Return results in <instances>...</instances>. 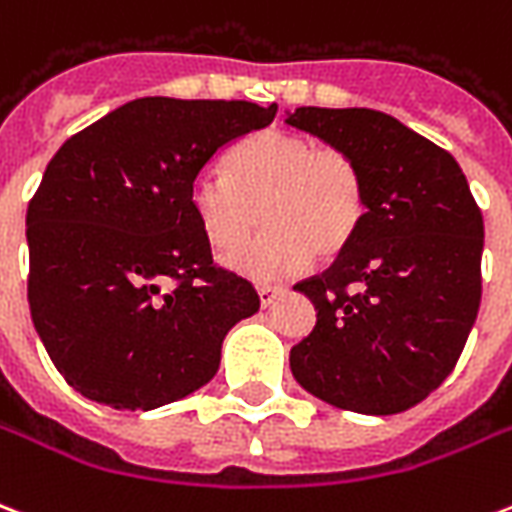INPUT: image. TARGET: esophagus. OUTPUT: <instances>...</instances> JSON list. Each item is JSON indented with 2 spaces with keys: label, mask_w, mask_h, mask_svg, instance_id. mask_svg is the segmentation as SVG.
<instances>
[{
  "label": "esophagus",
  "mask_w": 512,
  "mask_h": 512,
  "mask_svg": "<svg viewBox=\"0 0 512 512\" xmlns=\"http://www.w3.org/2000/svg\"><path fill=\"white\" fill-rule=\"evenodd\" d=\"M284 292V287H276V284H263V287H257V295H260V306H271L273 300L279 298Z\"/></svg>",
  "instance_id": "esophagus-1"
}]
</instances>
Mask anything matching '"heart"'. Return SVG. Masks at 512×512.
I'll return each mask as SVG.
<instances>
[{
	"label": "heart",
	"instance_id": "1",
	"mask_svg": "<svg viewBox=\"0 0 512 512\" xmlns=\"http://www.w3.org/2000/svg\"><path fill=\"white\" fill-rule=\"evenodd\" d=\"M187 201L220 252L239 249L260 212L265 230L230 257V268L252 282H282L314 255L343 252L368 212L365 177L351 152L282 128L241 139L225 158V174L198 171Z\"/></svg>",
	"mask_w": 512,
	"mask_h": 512
}]
</instances>
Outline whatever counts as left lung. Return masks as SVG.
<instances>
[{
	"mask_svg": "<svg viewBox=\"0 0 512 512\" xmlns=\"http://www.w3.org/2000/svg\"><path fill=\"white\" fill-rule=\"evenodd\" d=\"M287 123L351 152L368 198L349 247L295 284L317 325L292 346V376L343 411H408L446 381L478 317L481 209L454 155L392 115L298 107Z\"/></svg>",
	"mask_w": 512,
	"mask_h": 512,
	"instance_id": "1",
	"label": "left lung"
}]
</instances>
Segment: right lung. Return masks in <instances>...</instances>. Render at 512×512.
I'll return each instance as SVG.
<instances>
[{"label": "right lung", "instance_id": "obj_1", "mask_svg": "<svg viewBox=\"0 0 512 512\" xmlns=\"http://www.w3.org/2000/svg\"><path fill=\"white\" fill-rule=\"evenodd\" d=\"M273 117L276 104L147 96L53 155L26 212L29 308L80 395L152 411L212 381L260 298L214 263L187 193L214 152Z\"/></svg>", "mask_w": 512, "mask_h": 512}]
</instances>
